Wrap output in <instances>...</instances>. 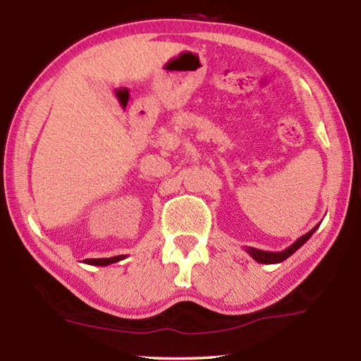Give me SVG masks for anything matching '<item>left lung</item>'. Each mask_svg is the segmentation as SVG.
<instances>
[{
	"label": "left lung",
	"instance_id": "1",
	"mask_svg": "<svg viewBox=\"0 0 361 361\" xmlns=\"http://www.w3.org/2000/svg\"><path fill=\"white\" fill-rule=\"evenodd\" d=\"M320 223L315 226V228L310 229L307 234H304L299 237V239L295 240V243H291V245L288 248L282 250V252H264V250H258V248H253V247H247L245 252L252 256V258L259 262V264H277V262H282L285 261L286 258H290V256L296 252V250L301 248L305 242H307L310 237H312L314 232L319 229Z\"/></svg>",
	"mask_w": 361,
	"mask_h": 361
}]
</instances>
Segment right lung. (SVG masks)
<instances>
[{
  "label": "right lung",
  "instance_id": "right-lung-1",
  "mask_svg": "<svg viewBox=\"0 0 361 361\" xmlns=\"http://www.w3.org/2000/svg\"><path fill=\"white\" fill-rule=\"evenodd\" d=\"M121 259H126V255L113 256V258H90V259H84V262H87V264H90V266H108V264H113V262H118Z\"/></svg>",
  "mask_w": 361,
  "mask_h": 361
}]
</instances>
